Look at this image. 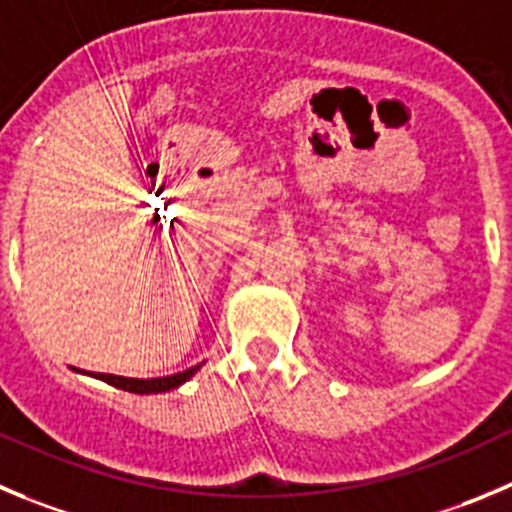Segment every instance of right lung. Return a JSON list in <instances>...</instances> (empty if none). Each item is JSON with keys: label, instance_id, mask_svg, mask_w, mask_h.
I'll use <instances>...</instances> for the list:
<instances>
[{"label": "right lung", "instance_id": "1", "mask_svg": "<svg viewBox=\"0 0 512 512\" xmlns=\"http://www.w3.org/2000/svg\"><path fill=\"white\" fill-rule=\"evenodd\" d=\"M199 366H191V369L181 371V374L174 376H164V379H126V376H116V374H93L95 379L108 381L111 386L123 391H133V394H159V391H169L176 389V386L184 384L189 376L197 374Z\"/></svg>", "mask_w": 512, "mask_h": 512}]
</instances>
